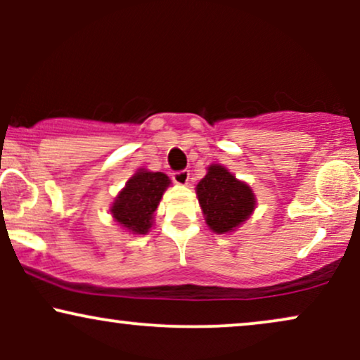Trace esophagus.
I'll return each mask as SVG.
<instances>
[{"label":"esophagus","instance_id":"1","mask_svg":"<svg viewBox=\"0 0 360 360\" xmlns=\"http://www.w3.org/2000/svg\"><path fill=\"white\" fill-rule=\"evenodd\" d=\"M172 179H174L176 184L186 186L189 183V171H177L172 172Z\"/></svg>","mask_w":360,"mask_h":360}]
</instances>
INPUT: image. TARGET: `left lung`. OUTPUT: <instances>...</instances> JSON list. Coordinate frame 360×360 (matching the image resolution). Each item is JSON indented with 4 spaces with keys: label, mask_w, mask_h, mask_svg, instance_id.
<instances>
[{
    "label": "left lung",
    "mask_w": 360,
    "mask_h": 360,
    "mask_svg": "<svg viewBox=\"0 0 360 360\" xmlns=\"http://www.w3.org/2000/svg\"><path fill=\"white\" fill-rule=\"evenodd\" d=\"M196 194L206 225L214 233L233 232L255 208V196L250 186L238 181L220 164L208 167L206 176L196 186Z\"/></svg>",
    "instance_id": "left-lung-1"
}]
</instances>
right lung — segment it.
Wrapping results in <instances>:
<instances>
[{
	"mask_svg": "<svg viewBox=\"0 0 360 360\" xmlns=\"http://www.w3.org/2000/svg\"><path fill=\"white\" fill-rule=\"evenodd\" d=\"M169 184L171 179L164 172L139 169L111 205L110 213L115 221L130 233L146 235L154 223V213Z\"/></svg>",
	"mask_w": 360,
	"mask_h": 360,
	"instance_id": "1",
	"label": "right lung"
}]
</instances>
